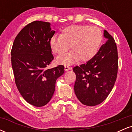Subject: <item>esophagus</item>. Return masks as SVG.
I'll return each mask as SVG.
<instances>
[{"instance_id":"obj_1","label":"esophagus","mask_w":132,"mask_h":132,"mask_svg":"<svg viewBox=\"0 0 132 132\" xmlns=\"http://www.w3.org/2000/svg\"><path fill=\"white\" fill-rule=\"evenodd\" d=\"M64 69H65V71H69V70H71V69H72V68L69 67V66H65Z\"/></svg>"}]
</instances>
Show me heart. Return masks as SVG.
<instances>
[{
    "mask_svg": "<svg viewBox=\"0 0 132 132\" xmlns=\"http://www.w3.org/2000/svg\"><path fill=\"white\" fill-rule=\"evenodd\" d=\"M103 34L97 27L86 25H72L62 30L61 35L51 38L50 44L52 51L60 56L57 62L64 65L71 64L78 60L87 61L97 53L102 44ZM72 51L61 55L69 49Z\"/></svg>",
    "mask_w": 132,
    "mask_h": 132,
    "instance_id": "b5f03b06",
    "label": "heart"
}]
</instances>
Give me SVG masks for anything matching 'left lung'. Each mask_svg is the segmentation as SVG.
<instances>
[{"instance_id":"obj_1","label":"left lung","mask_w":132,"mask_h":132,"mask_svg":"<svg viewBox=\"0 0 132 132\" xmlns=\"http://www.w3.org/2000/svg\"><path fill=\"white\" fill-rule=\"evenodd\" d=\"M107 39L97 53L86 64L75 66V92L84 105L95 106L105 101L116 82L118 72V52L114 39L104 30Z\"/></svg>"}]
</instances>
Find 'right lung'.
<instances>
[{
	"mask_svg": "<svg viewBox=\"0 0 132 132\" xmlns=\"http://www.w3.org/2000/svg\"><path fill=\"white\" fill-rule=\"evenodd\" d=\"M55 31L49 22L34 21L20 31L11 50L15 82L23 99L31 105L42 107L50 101L56 81L64 67L47 69L54 59L50 44Z\"/></svg>",
	"mask_w": 132,
	"mask_h": 132,
	"instance_id": "right-lung-1",
	"label": "right lung"
}]
</instances>
